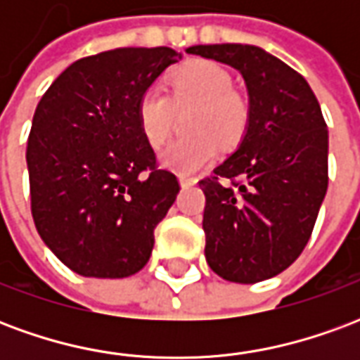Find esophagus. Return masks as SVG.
I'll list each match as a JSON object with an SVG mask.
<instances>
[{
    "label": "esophagus",
    "mask_w": 360,
    "mask_h": 360,
    "mask_svg": "<svg viewBox=\"0 0 360 360\" xmlns=\"http://www.w3.org/2000/svg\"><path fill=\"white\" fill-rule=\"evenodd\" d=\"M179 183L183 188L193 187V185H196V177H191V175H181Z\"/></svg>",
    "instance_id": "obj_1"
}]
</instances>
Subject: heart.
<instances>
[{"mask_svg": "<svg viewBox=\"0 0 360 360\" xmlns=\"http://www.w3.org/2000/svg\"><path fill=\"white\" fill-rule=\"evenodd\" d=\"M167 96L148 90L136 103V123L150 148H164L173 131L175 111L195 108L188 119L193 136L173 142L162 164L177 173H193L216 162L221 146L233 148L249 127V103L233 90L226 67L196 59L177 67L165 79Z\"/></svg>", "mask_w": 360, "mask_h": 360, "instance_id": "b5f03b06", "label": "heart"}]
</instances>
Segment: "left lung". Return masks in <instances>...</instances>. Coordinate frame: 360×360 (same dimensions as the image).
Returning a JSON list of instances; mask_svg holds the SVG:
<instances>
[{"instance_id": "8db88e82", "label": "left lung", "mask_w": 360, "mask_h": 360, "mask_svg": "<svg viewBox=\"0 0 360 360\" xmlns=\"http://www.w3.org/2000/svg\"><path fill=\"white\" fill-rule=\"evenodd\" d=\"M187 53L231 65L247 82L241 146L198 187L206 262L227 281L258 283L293 264L312 235L328 191L326 121L302 75L262 48L212 44Z\"/></svg>"}]
</instances>
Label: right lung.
Here are the masks:
<instances>
[{
    "instance_id": "right-lung-1",
    "label": "right lung",
    "mask_w": 360,
    "mask_h": 360,
    "mask_svg": "<svg viewBox=\"0 0 360 360\" xmlns=\"http://www.w3.org/2000/svg\"><path fill=\"white\" fill-rule=\"evenodd\" d=\"M183 53L117 48L75 61L38 102L28 134L30 210L42 241L84 278H129L179 193L142 139L136 103Z\"/></svg>"
}]
</instances>
